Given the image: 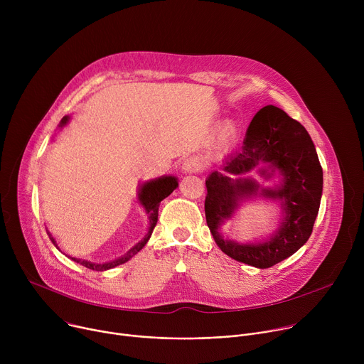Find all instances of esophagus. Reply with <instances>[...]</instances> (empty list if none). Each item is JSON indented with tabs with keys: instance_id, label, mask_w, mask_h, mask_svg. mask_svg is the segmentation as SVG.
I'll list each match as a JSON object with an SVG mask.
<instances>
[{
	"instance_id": "34e87169",
	"label": "esophagus",
	"mask_w": 364,
	"mask_h": 364,
	"mask_svg": "<svg viewBox=\"0 0 364 364\" xmlns=\"http://www.w3.org/2000/svg\"><path fill=\"white\" fill-rule=\"evenodd\" d=\"M203 168V163L197 157H190L183 161L181 164V171L184 174H191V173H198Z\"/></svg>"
}]
</instances>
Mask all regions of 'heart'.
<instances>
[{
    "mask_svg": "<svg viewBox=\"0 0 364 364\" xmlns=\"http://www.w3.org/2000/svg\"><path fill=\"white\" fill-rule=\"evenodd\" d=\"M240 134V127L237 124V121L229 118L226 121H223L219 128H218V134H216V145L220 151H228L237 139Z\"/></svg>",
    "mask_w": 364,
    "mask_h": 364,
    "instance_id": "obj_1",
    "label": "heart"
}]
</instances>
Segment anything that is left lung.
I'll return each mask as SVG.
<instances>
[{
	"label": "left lung",
	"instance_id": "obj_1",
	"mask_svg": "<svg viewBox=\"0 0 364 364\" xmlns=\"http://www.w3.org/2000/svg\"><path fill=\"white\" fill-rule=\"evenodd\" d=\"M256 169L266 179L278 175L274 188H262L247 173ZM205 222L216 245L237 262L265 269L304 246L313 232L323 194V168L306 129L282 109L267 105L259 111L240 151L228 157L205 178ZM257 196L282 204L279 229L267 240L239 244L220 233L240 204Z\"/></svg>",
	"mask_w": 364,
	"mask_h": 364
}]
</instances>
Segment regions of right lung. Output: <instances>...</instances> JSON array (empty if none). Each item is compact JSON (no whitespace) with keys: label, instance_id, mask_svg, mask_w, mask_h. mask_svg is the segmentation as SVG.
<instances>
[{"label":"right lung","instance_id":"1","mask_svg":"<svg viewBox=\"0 0 364 364\" xmlns=\"http://www.w3.org/2000/svg\"><path fill=\"white\" fill-rule=\"evenodd\" d=\"M70 117L66 115L62 118L60 124H59V128L62 129L63 127L68 125ZM178 187V180L177 177L174 176H161L159 178L155 180H149V181H145L144 184L139 186V190H138V201L141 203V205L144 207L145 213L148 215V220H149V228H148V232L146 235L135 245L132 246L127 253H124L122 256L114 259V261H109V262H103V264H95V262H90V261H85V259H79V257H72V256H68L70 257L72 261L80 264L82 267L85 268H89V269H93V271H108V269H112L118 265H122L125 262H128L129 259L132 256H135L145 245L146 242L149 240L151 235H152V230L155 228V225H157V220H159V207H160V203L168 197L176 188ZM47 235L50 237V240L53 242V245L58 247V243L55 240V237L51 236V233L47 230ZM59 249V247H58ZM60 250V249H59Z\"/></svg>","mask_w":364,"mask_h":364}]
</instances>
